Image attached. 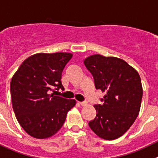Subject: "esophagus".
<instances>
[{
	"instance_id": "34e87169",
	"label": "esophagus",
	"mask_w": 158,
	"mask_h": 158,
	"mask_svg": "<svg viewBox=\"0 0 158 158\" xmlns=\"http://www.w3.org/2000/svg\"><path fill=\"white\" fill-rule=\"evenodd\" d=\"M79 104L81 106H87V102L86 101H83V102H79Z\"/></svg>"
}]
</instances>
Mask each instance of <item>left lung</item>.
I'll return each mask as SVG.
<instances>
[{"mask_svg":"<svg viewBox=\"0 0 158 158\" xmlns=\"http://www.w3.org/2000/svg\"><path fill=\"white\" fill-rule=\"evenodd\" d=\"M83 63L93 75L95 88L106 93L101 98L103 103L94 106L97 114L89 127L100 138L116 139L127 132L139 113L143 93L139 74L116 57L93 55Z\"/></svg>","mask_w":158,"mask_h":158,"instance_id":"8db88e82","label":"left lung"}]
</instances>
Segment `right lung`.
I'll use <instances>...</instances> for the list:
<instances>
[{"label": "right lung", "mask_w": 158, "mask_h": 158, "mask_svg": "<svg viewBox=\"0 0 158 158\" xmlns=\"http://www.w3.org/2000/svg\"><path fill=\"white\" fill-rule=\"evenodd\" d=\"M72 54L38 53L22 63L10 83L13 108L21 127L30 136L39 139L58 132L75 99L51 94L64 90L62 72Z\"/></svg>", "instance_id": "add662e5"}]
</instances>
